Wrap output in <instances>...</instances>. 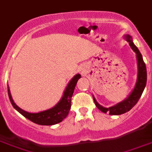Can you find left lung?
<instances>
[{"mask_svg": "<svg viewBox=\"0 0 152 152\" xmlns=\"http://www.w3.org/2000/svg\"><path fill=\"white\" fill-rule=\"evenodd\" d=\"M124 37L126 39V41L129 43V45L131 46L132 50L136 53L137 61H138V78H137V82H136L134 88L133 89L130 95L128 96L126 99L120 103L117 104L116 105L110 107H104L100 105L93 96V99H94L96 107L104 113H109V115H122V114L126 113L128 111H130L141 98L144 89L146 86V82H147V70H146V66H145V64L142 58V55L140 53L138 48L134 45L132 37L128 34H126Z\"/></svg>", "mask_w": 152, "mask_h": 152, "instance_id": "1", "label": "left lung"}]
</instances>
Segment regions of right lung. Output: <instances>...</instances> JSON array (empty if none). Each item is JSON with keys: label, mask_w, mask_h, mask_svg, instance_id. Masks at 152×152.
<instances>
[{"label": "right lung", "mask_w": 152, "mask_h": 152, "mask_svg": "<svg viewBox=\"0 0 152 152\" xmlns=\"http://www.w3.org/2000/svg\"><path fill=\"white\" fill-rule=\"evenodd\" d=\"M80 77H81V75L77 74L71 79V81L68 83L65 91L64 92L63 97L56 105L50 109L41 111L38 113H29L28 111H24L18 107L13 101L11 91H10V89L8 88V85H7V92H8L9 98H10V101H11V103L12 104L13 107L18 112H20L23 116L25 117L26 118L31 121L32 122L40 124V125H53V124H58V123H60L61 121H62L69 113L70 108H71V97L73 95L75 86L77 85V81Z\"/></svg>", "instance_id": "1"}]
</instances>
